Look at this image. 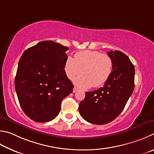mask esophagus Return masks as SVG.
Wrapping results in <instances>:
<instances>
[{
	"label": "esophagus",
	"mask_w": 154,
	"mask_h": 154,
	"mask_svg": "<svg viewBox=\"0 0 154 154\" xmlns=\"http://www.w3.org/2000/svg\"><path fill=\"white\" fill-rule=\"evenodd\" d=\"M78 91V88L76 87H74L73 88V93H75Z\"/></svg>",
	"instance_id": "34e87169"
}]
</instances>
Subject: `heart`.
<instances>
[{
	"mask_svg": "<svg viewBox=\"0 0 154 154\" xmlns=\"http://www.w3.org/2000/svg\"><path fill=\"white\" fill-rule=\"evenodd\" d=\"M114 62L107 54L97 51H83L75 54L74 59L68 57L65 62L64 70L67 77L75 80V84L81 88L97 87L103 85L111 75Z\"/></svg>",
	"mask_w": 154,
	"mask_h": 154,
	"instance_id": "b5f03b06",
	"label": "heart"
}]
</instances>
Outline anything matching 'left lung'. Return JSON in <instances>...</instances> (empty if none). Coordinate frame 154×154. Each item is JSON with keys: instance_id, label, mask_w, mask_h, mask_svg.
Here are the masks:
<instances>
[{"instance_id": "obj_1", "label": "left lung", "mask_w": 154, "mask_h": 154, "mask_svg": "<svg viewBox=\"0 0 154 154\" xmlns=\"http://www.w3.org/2000/svg\"><path fill=\"white\" fill-rule=\"evenodd\" d=\"M107 55L114 62L113 71L103 87L87 92L79 105V112L87 122L106 125L125 108L134 87V67L128 56L119 51Z\"/></svg>"}]
</instances>
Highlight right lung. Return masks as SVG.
<instances>
[{
    "label": "right lung",
    "instance_id": "1",
    "mask_svg": "<svg viewBox=\"0 0 154 154\" xmlns=\"http://www.w3.org/2000/svg\"><path fill=\"white\" fill-rule=\"evenodd\" d=\"M67 50L45 40L28 48L21 57L15 91L21 109L35 122L53 120L60 112L62 100L72 93L74 85L64 70Z\"/></svg>",
    "mask_w": 154,
    "mask_h": 154
}]
</instances>
